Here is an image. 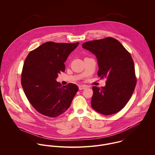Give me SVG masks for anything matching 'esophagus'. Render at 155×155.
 Returning <instances> with one entry per match:
<instances>
[{
  "label": "esophagus",
  "instance_id": "obj_1",
  "mask_svg": "<svg viewBox=\"0 0 155 155\" xmlns=\"http://www.w3.org/2000/svg\"><path fill=\"white\" fill-rule=\"evenodd\" d=\"M86 88H87V87L85 85H80V86H79V90L85 89Z\"/></svg>",
  "mask_w": 155,
  "mask_h": 155
}]
</instances>
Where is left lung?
I'll return each mask as SVG.
<instances>
[{"label": "left lung", "mask_w": 155, "mask_h": 155, "mask_svg": "<svg viewBox=\"0 0 155 155\" xmlns=\"http://www.w3.org/2000/svg\"><path fill=\"white\" fill-rule=\"evenodd\" d=\"M82 48L95 55L99 68L97 74L101 79H107L105 87H92V109L104 115L119 112L131 98L136 85L131 54L113 38L89 41Z\"/></svg>", "instance_id": "1"}]
</instances>
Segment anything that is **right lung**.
<instances>
[{"instance_id": "add662e5", "label": "right lung", "mask_w": 155, "mask_h": 155, "mask_svg": "<svg viewBox=\"0 0 155 155\" xmlns=\"http://www.w3.org/2000/svg\"><path fill=\"white\" fill-rule=\"evenodd\" d=\"M79 44L45 42L25 58L22 88L30 104L42 114L55 117L70 106L78 87L73 84L63 87L56 79L61 71H65L64 63Z\"/></svg>"}]
</instances>
